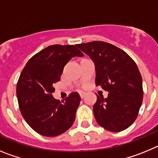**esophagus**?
Instances as JSON below:
<instances>
[{"mask_svg":"<svg viewBox=\"0 0 158 158\" xmlns=\"http://www.w3.org/2000/svg\"><path fill=\"white\" fill-rule=\"evenodd\" d=\"M79 94H80L81 98V99H83L84 97H85V96L86 93H84V92H80V93H79Z\"/></svg>","mask_w":158,"mask_h":158,"instance_id":"34e87169","label":"esophagus"}]
</instances>
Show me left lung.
<instances>
[{"mask_svg": "<svg viewBox=\"0 0 158 158\" xmlns=\"http://www.w3.org/2000/svg\"><path fill=\"white\" fill-rule=\"evenodd\" d=\"M95 64L96 85L108 92L107 98L97 96L93 113L100 126L111 132L129 127L136 119L142 103L141 73L125 51L101 41L77 44Z\"/></svg>", "mask_w": 158, "mask_h": 158, "instance_id": "8db88e82", "label": "left lung"}]
</instances>
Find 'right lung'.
<instances>
[{
	"instance_id": "1",
	"label": "right lung",
	"mask_w": 158,
	"mask_h": 158,
	"mask_svg": "<svg viewBox=\"0 0 158 158\" xmlns=\"http://www.w3.org/2000/svg\"><path fill=\"white\" fill-rule=\"evenodd\" d=\"M76 56H84L76 46H49L31 58L20 73L16 85L19 110L27 123L40 135L58 136L74 123L79 94L72 93L61 102L52 93L64 66Z\"/></svg>"
}]
</instances>
